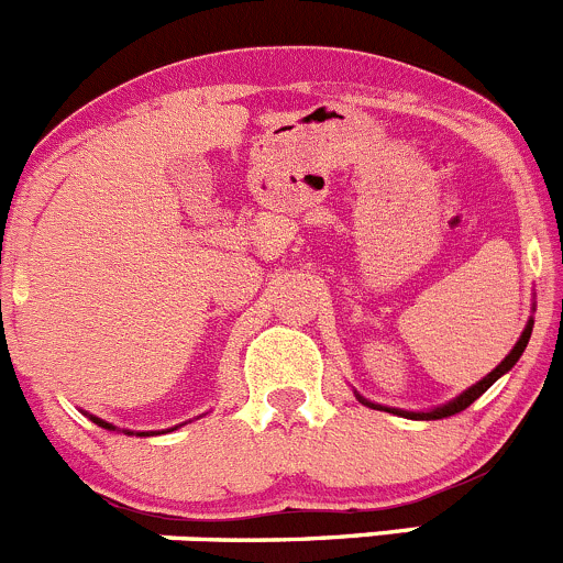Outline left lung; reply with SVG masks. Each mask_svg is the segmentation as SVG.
Listing matches in <instances>:
<instances>
[{
  "instance_id": "8db88e82",
  "label": "left lung",
  "mask_w": 563,
  "mask_h": 563,
  "mask_svg": "<svg viewBox=\"0 0 563 563\" xmlns=\"http://www.w3.org/2000/svg\"><path fill=\"white\" fill-rule=\"evenodd\" d=\"M531 331H533V317H528L526 328H522V333H520V339H517V342H515V347L509 350V355H506V358L500 361V364L495 366V369L489 372V375H484L482 380H478V383H473L471 388H465L463 394H457V397H454V399H449V402H443V405H435V408H430V410H402V408H388V405H377V402H369V399H366V397H361L358 391H355V397H358V402H364L366 408L386 410V413L402 416V419H416V421H435V419H446V416H454V413H460V410H465V408H468V405L476 402V399L482 397V394L487 391V388L493 386V383L498 380V377H504L506 372H509L511 366H515L517 361H520V355L526 353V347H528V339H531Z\"/></svg>"
}]
</instances>
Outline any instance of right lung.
I'll list each match as a JSON object with an SVG mask.
<instances>
[{
  "label": "right lung",
  "instance_id": "add662e5",
  "mask_svg": "<svg viewBox=\"0 0 563 563\" xmlns=\"http://www.w3.org/2000/svg\"><path fill=\"white\" fill-rule=\"evenodd\" d=\"M85 416H90V421L92 424H98V427H103V430H117L120 432V427H114V424H109V421H103V419H98V416H92V413H85ZM177 427H183V424H177ZM177 427H169V430H150V432H133V430H122L125 432V435H136V438H150V435H164V432H175Z\"/></svg>",
  "mask_w": 563,
  "mask_h": 563
}]
</instances>
